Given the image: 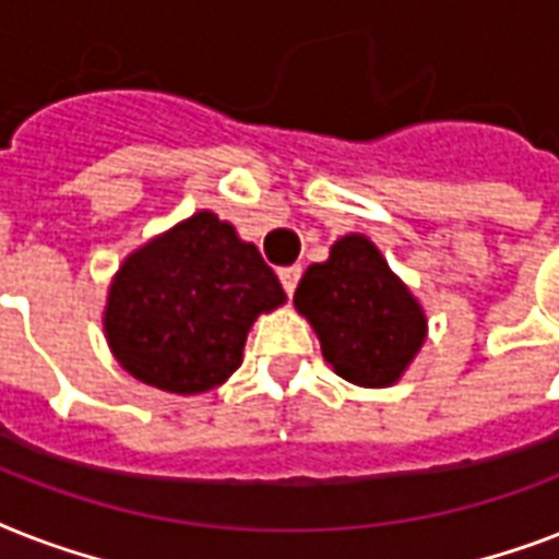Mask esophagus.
Returning <instances> with one entry per match:
<instances>
[{
	"instance_id": "1",
	"label": "esophagus",
	"mask_w": 559,
	"mask_h": 559,
	"mask_svg": "<svg viewBox=\"0 0 559 559\" xmlns=\"http://www.w3.org/2000/svg\"><path fill=\"white\" fill-rule=\"evenodd\" d=\"M278 278L284 284V289H287V296H293L298 278H301V266H284V270H278Z\"/></svg>"
}]
</instances>
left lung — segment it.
Masks as SVG:
<instances>
[{"label": "left lung", "instance_id": "8db88e82", "mask_svg": "<svg viewBox=\"0 0 559 559\" xmlns=\"http://www.w3.org/2000/svg\"><path fill=\"white\" fill-rule=\"evenodd\" d=\"M293 305L334 372L357 386H393L428 336L416 296L364 234L340 237L325 263L308 266Z\"/></svg>", "mask_w": 559, "mask_h": 559}]
</instances>
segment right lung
Wrapping results in <instances>:
<instances>
[{
	"label": "right lung",
	"instance_id": "1",
	"mask_svg": "<svg viewBox=\"0 0 559 559\" xmlns=\"http://www.w3.org/2000/svg\"><path fill=\"white\" fill-rule=\"evenodd\" d=\"M284 301L278 275L254 242L199 211L128 254L110 281L102 322L128 374L193 395L237 372L254 319Z\"/></svg>",
	"mask_w": 559,
	"mask_h": 559
}]
</instances>
